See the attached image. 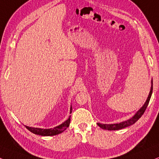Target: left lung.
<instances>
[{
  "label": "left lung",
  "mask_w": 159,
  "mask_h": 159,
  "mask_svg": "<svg viewBox=\"0 0 159 159\" xmlns=\"http://www.w3.org/2000/svg\"><path fill=\"white\" fill-rule=\"evenodd\" d=\"M151 89H150V93H149L148 99L145 102V103L144 104V105L141 107V108L137 111V113L135 114L132 118L128 119V120L122 121V122L119 123V124H111V125H107V124H100V123H97V125H99V127H101L102 129H104V130H120V129H123L125 127H129L130 125H134L135 122H136L138 121V119H139L141 118V116L144 114V111L148 107L149 102H150V98H151L152 96V80L151 81Z\"/></svg>",
  "instance_id": "8db88e82"
}]
</instances>
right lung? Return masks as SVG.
<instances>
[{
  "label": "right lung",
  "mask_w": 159,
  "mask_h": 159,
  "mask_svg": "<svg viewBox=\"0 0 159 159\" xmlns=\"http://www.w3.org/2000/svg\"><path fill=\"white\" fill-rule=\"evenodd\" d=\"M72 111V107H70V113H71ZM70 121V116H69L67 120L64 121L63 123L61 125H58L54 128H50V129H42V128H38V127H28L25 126L28 130L30 132L33 133V134L40 135V136H55V135H58L61 133L63 132L64 130H66L67 129V127L69 126Z\"/></svg>",
  "instance_id": "right-lung-1"
}]
</instances>
